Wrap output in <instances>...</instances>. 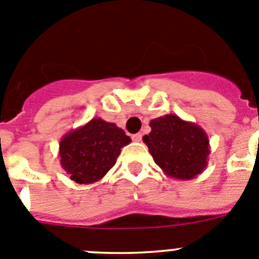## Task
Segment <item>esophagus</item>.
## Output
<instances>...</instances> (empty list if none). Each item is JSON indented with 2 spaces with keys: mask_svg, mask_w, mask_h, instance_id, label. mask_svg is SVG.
Here are the masks:
<instances>
[{
  "mask_svg": "<svg viewBox=\"0 0 259 259\" xmlns=\"http://www.w3.org/2000/svg\"><path fill=\"white\" fill-rule=\"evenodd\" d=\"M132 138H133V141H134V142H141L142 141V134H141V133H137V134L133 135Z\"/></svg>",
  "mask_w": 259,
  "mask_h": 259,
  "instance_id": "obj_1",
  "label": "esophagus"
}]
</instances>
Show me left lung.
Wrapping results in <instances>:
<instances>
[{
  "mask_svg": "<svg viewBox=\"0 0 259 259\" xmlns=\"http://www.w3.org/2000/svg\"><path fill=\"white\" fill-rule=\"evenodd\" d=\"M150 126L151 133L144 135L143 142L165 176L188 181L208 166L210 144L201 126L173 113L153 118Z\"/></svg>",
  "mask_w": 259,
  "mask_h": 259,
  "instance_id": "8db88e82",
  "label": "left lung"
}]
</instances>
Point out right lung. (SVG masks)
I'll return each mask as SVG.
<instances>
[{
    "label": "right lung",
    "instance_id": "right-lung-1",
    "mask_svg": "<svg viewBox=\"0 0 259 259\" xmlns=\"http://www.w3.org/2000/svg\"><path fill=\"white\" fill-rule=\"evenodd\" d=\"M130 142V137L117 125L94 117L60 139V165L72 181L92 185L108 173L121 148Z\"/></svg>",
    "mask_w": 259,
    "mask_h": 259
}]
</instances>
